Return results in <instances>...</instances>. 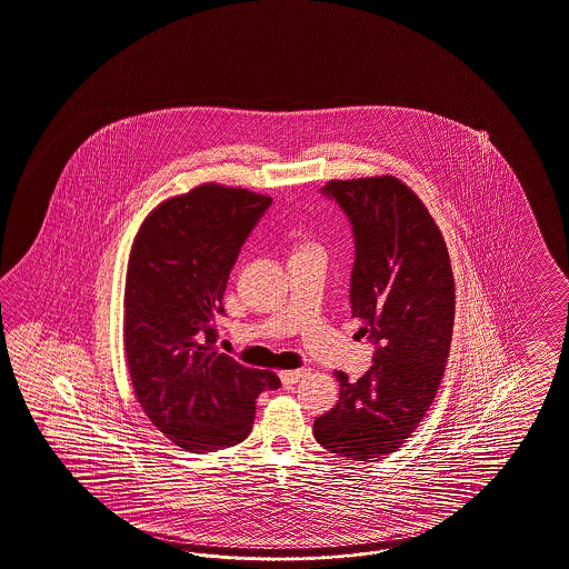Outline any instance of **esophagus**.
<instances>
[{"label": "esophagus", "instance_id": "obj_1", "mask_svg": "<svg viewBox=\"0 0 569 569\" xmlns=\"http://www.w3.org/2000/svg\"><path fill=\"white\" fill-rule=\"evenodd\" d=\"M307 372H309L307 368H298V370H281V372H279V379H281V383H283V386H295V383H298Z\"/></svg>", "mask_w": 569, "mask_h": 569}]
</instances>
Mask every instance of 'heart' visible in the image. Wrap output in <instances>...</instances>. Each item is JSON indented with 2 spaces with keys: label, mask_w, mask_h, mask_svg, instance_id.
<instances>
[{
  "label": "heart",
  "mask_w": 569,
  "mask_h": 569,
  "mask_svg": "<svg viewBox=\"0 0 569 569\" xmlns=\"http://www.w3.org/2000/svg\"><path fill=\"white\" fill-rule=\"evenodd\" d=\"M305 248H316V246H305ZM318 250V248H316Z\"/></svg>",
  "instance_id": "1"
}]
</instances>
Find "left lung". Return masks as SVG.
I'll return each instance as SVG.
<instances>
[{
	"mask_svg": "<svg viewBox=\"0 0 569 569\" xmlns=\"http://www.w3.org/2000/svg\"><path fill=\"white\" fill-rule=\"evenodd\" d=\"M321 192L351 224V316L375 345V365L356 383L337 372L339 402L316 419L313 436L332 453L377 461L407 442L438 393L453 335L451 260L407 183L391 176L332 180Z\"/></svg>",
	"mask_w": 569,
	"mask_h": 569,
	"instance_id": "1",
	"label": "left lung"
}]
</instances>
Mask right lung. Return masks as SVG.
I'll list each match as a JSON object with an SVG mask.
<instances>
[{
    "label": "right lung",
    "mask_w": 569,
    "mask_h": 569,
    "mask_svg": "<svg viewBox=\"0 0 569 569\" xmlns=\"http://www.w3.org/2000/svg\"><path fill=\"white\" fill-rule=\"evenodd\" d=\"M271 197L203 183L160 203L139 228L124 286V356L137 402L190 453L234 447L256 398L281 386L269 370L220 353L216 316L228 274Z\"/></svg>",
    "instance_id": "add662e5"
}]
</instances>
